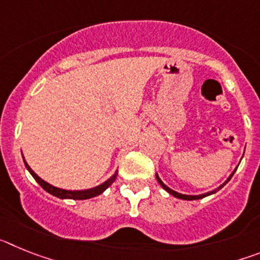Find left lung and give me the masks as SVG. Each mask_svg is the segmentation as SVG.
Masks as SVG:
<instances>
[{
  "instance_id": "8db88e82",
  "label": "left lung",
  "mask_w": 260,
  "mask_h": 260,
  "mask_svg": "<svg viewBox=\"0 0 260 260\" xmlns=\"http://www.w3.org/2000/svg\"><path fill=\"white\" fill-rule=\"evenodd\" d=\"M237 168H238V167H237ZM237 168H236V169H234V171L232 172V174L228 177V178H226V181H225V182L222 183V185H220L219 187H217V189H215V190H213V191L206 192V194H201V195H186V194H181V192L174 191V190H172L171 187H168V186L165 185V183L162 182L161 180H160V177H158L157 173H156V180H157V182L160 183V185H161V187L165 190V191H168L171 195H173V197H176V198L183 199V201H197V199H202V198H204V197H208V195H211V194H215V192H216V191H219V190L221 189V187H224V186L226 185V183H228L229 181H231V178H232V177H233L234 172L237 171Z\"/></svg>"
}]
</instances>
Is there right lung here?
Returning a JSON list of instances; mask_svg holds the SVG:
<instances>
[{
	"instance_id": "add662e5",
	"label": "right lung",
	"mask_w": 260,
	"mask_h": 260,
	"mask_svg": "<svg viewBox=\"0 0 260 260\" xmlns=\"http://www.w3.org/2000/svg\"><path fill=\"white\" fill-rule=\"evenodd\" d=\"M23 161H24V165H26L27 171L31 173V176L34 177L36 180V182L39 183V185L43 187V189L45 190L47 192H49V194L54 195V197H57V198L59 199H75V201H83V199H89V198H93V197H98V195L103 194V192L105 191V190L109 187L112 183L116 181L117 178V174H118V171L114 172V174L110 178H108L105 182H103L102 185L96 186V187H93V189H88V190H65V189H59V187H56V186L50 185V183H48L47 181H44L43 178H40V177L38 176V174L35 173V172L32 171L31 168H29V165L27 164L26 160H24V157H23Z\"/></svg>"
}]
</instances>
